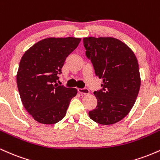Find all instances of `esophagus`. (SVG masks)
<instances>
[{"label":"esophagus","mask_w":160,"mask_h":160,"mask_svg":"<svg viewBox=\"0 0 160 160\" xmlns=\"http://www.w3.org/2000/svg\"><path fill=\"white\" fill-rule=\"evenodd\" d=\"M78 92L82 95H88L89 93V90L88 89H78Z\"/></svg>","instance_id":"1"}]
</instances>
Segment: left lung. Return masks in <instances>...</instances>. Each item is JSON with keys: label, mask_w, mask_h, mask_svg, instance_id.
<instances>
[{"label": "left lung", "mask_w": 160, "mask_h": 160, "mask_svg": "<svg viewBox=\"0 0 160 160\" xmlns=\"http://www.w3.org/2000/svg\"><path fill=\"white\" fill-rule=\"evenodd\" d=\"M83 44L95 76L102 80V89L94 92L98 103L89 117L102 125L117 123L131 111L140 89L136 56L126 43L111 37L84 38Z\"/></svg>", "instance_id": "obj_1"}]
</instances>
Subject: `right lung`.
<instances>
[{"instance_id": "add662e5", "label": "right lung", "mask_w": 160, "mask_h": 160, "mask_svg": "<svg viewBox=\"0 0 160 160\" xmlns=\"http://www.w3.org/2000/svg\"><path fill=\"white\" fill-rule=\"evenodd\" d=\"M81 38H49L34 43L20 60L16 74L23 106L37 122L54 124L65 117L75 88L58 86L57 74Z\"/></svg>"}]
</instances>
